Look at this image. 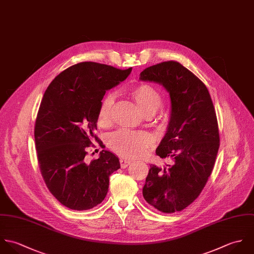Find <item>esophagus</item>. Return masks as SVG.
Returning <instances> with one entry per match:
<instances>
[{"mask_svg":"<svg viewBox=\"0 0 254 254\" xmlns=\"http://www.w3.org/2000/svg\"><path fill=\"white\" fill-rule=\"evenodd\" d=\"M120 164H121V167L123 169H126L130 164V161H127V160H125V159H121L120 160Z\"/></svg>","mask_w":254,"mask_h":254,"instance_id":"1","label":"esophagus"}]
</instances>
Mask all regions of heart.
<instances>
[{
	"label": "heart",
	"mask_w": 254,
	"mask_h": 254,
	"mask_svg": "<svg viewBox=\"0 0 254 254\" xmlns=\"http://www.w3.org/2000/svg\"><path fill=\"white\" fill-rule=\"evenodd\" d=\"M130 97L136 103L141 112L150 117L154 115L163 103L162 93L158 88L148 83H140L129 91ZM114 98L106 95L102 99L98 110V124L107 127L112 118ZM154 144L151 134L145 131H133L122 129L113 133L109 138V146L114 152L127 159L141 157L148 152Z\"/></svg>",
	"instance_id": "b5f03b06"
}]
</instances>
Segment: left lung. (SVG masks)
<instances>
[{
  "label": "left lung",
  "mask_w": 254,
  "mask_h": 254,
  "mask_svg": "<svg viewBox=\"0 0 254 254\" xmlns=\"http://www.w3.org/2000/svg\"><path fill=\"white\" fill-rule=\"evenodd\" d=\"M139 78L170 94L171 118L156 154L174 160L168 168L150 166L143 197L163 213L182 211L199 196L214 168L220 146L214 105L202 81L178 62L151 65Z\"/></svg>",
  "instance_id": "obj_1"
}]
</instances>
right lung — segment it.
<instances>
[{
  "label": "right lung",
  "instance_id": "add662e5",
  "mask_svg": "<svg viewBox=\"0 0 254 254\" xmlns=\"http://www.w3.org/2000/svg\"><path fill=\"white\" fill-rule=\"evenodd\" d=\"M131 71L94 62L73 64L46 89L37 114L34 138L44 182L56 199L77 211L104 200L109 178L121 168L119 158L102 150L87 163V148L103 142L95 134L98 110L107 90L124 81Z\"/></svg>",
  "mask_w": 254,
  "mask_h": 254
}]
</instances>
